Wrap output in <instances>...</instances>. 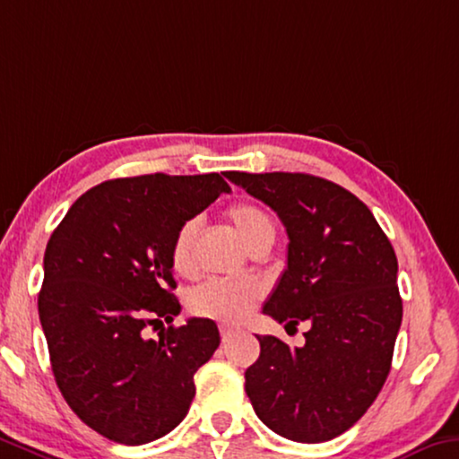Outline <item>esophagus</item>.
Wrapping results in <instances>:
<instances>
[{
	"label": "esophagus",
	"instance_id": "1",
	"mask_svg": "<svg viewBox=\"0 0 459 459\" xmlns=\"http://www.w3.org/2000/svg\"><path fill=\"white\" fill-rule=\"evenodd\" d=\"M237 334V329H232L229 325H221V337L222 341H230Z\"/></svg>",
	"mask_w": 459,
	"mask_h": 459
}]
</instances>
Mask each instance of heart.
<instances>
[{"mask_svg":"<svg viewBox=\"0 0 459 459\" xmlns=\"http://www.w3.org/2000/svg\"><path fill=\"white\" fill-rule=\"evenodd\" d=\"M230 230L247 249L255 251L272 245L275 237V222L272 214L255 202H235L224 212ZM198 221L179 224L169 245V261L178 275H192L195 272V243H198ZM261 298V288L253 281L210 280L194 288L187 296V307L198 316L216 318L222 323H241L251 315Z\"/></svg>","mask_w":459,"mask_h":459,"instance_id":"b5f03b06","label":"heart"}]
</instances>
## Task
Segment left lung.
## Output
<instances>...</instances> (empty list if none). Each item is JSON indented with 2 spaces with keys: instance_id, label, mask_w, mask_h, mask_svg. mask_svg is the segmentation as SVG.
<instances>
[{
  "instance_id": "left-lung-1",
  "label": "left lung",
  "mask_w": 459,
  "mask_h": 459,
  "mask_svg": "<svg viewBox=\"0 0 459 459\" xmlns=\"http://www.w3.org/2000/svg\"><path fill=\"white\" fill-rule=\"evenodd\" d=\"M227 178L267 204L290 238L288 267L264 315L308 326L307 343L294 349L257 334L247 396L281 437L329 441L358 423L388 377L403 323L396 253L366 204L329 179L283 171Z\"/></svg>"
}]
</instances>
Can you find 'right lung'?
<instances>
[{"mask_svg": "<svg viewBox=\"0 0 459 459\" xmlns=\"http://www.w3.org/2000/svg\"><path fill=\"white\" fill-rule=\"evenodd\" d=\"M229 192L218 173L110 179L77 198L48 238L39 315L56 386L110 441H155L190 411L194 374L221 345L216 323L190 318L159 341L144 329L181 310L169 261L179 224Z\"/></svg>", "mask_w": 459, "mask_h": 459, "instance_id": "right-lung-1", "label": "right lung"}]
</instances>
